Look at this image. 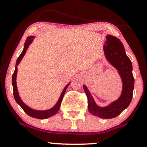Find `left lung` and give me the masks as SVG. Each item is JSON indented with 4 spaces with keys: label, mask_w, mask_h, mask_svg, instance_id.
<instances>
[{
    "label": "left lung",
    "mask_w": 147,
    "mask_h": 147,
    "mask_svg": "<svg viewBox=\"0 0 147 147\" xmlns=\"http://www.w3.org/2000/svg\"><path fill=\"white\" fill-rule=\"evenodd\" d=\"M107 41L104 45L105 56L110 63L119 72L123 82V89L120 97L106 107L97 106L86 86H84V90L88 98V109L93 115L111 119L117 117L129 106L132 100L134 78L132 72V63L127 55L122 43L119 38L111 35L106 36Z\"/></svg>",
    "instance_id": "left-lung-1"
}]
</instances>
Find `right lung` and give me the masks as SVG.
Wrapping results in <instances>:
<instances>
[{"label": "right lung", "mask_w": 147, "mask_h": 147, "mask_svg": "<svg viewBox=\"0 0 147 147\" xmlns=\"http://www.w3.org/2000/svg\"><path fill=\"white\" fill-rule=\"evenodd\" d=\"M33 38H34V36H28V38H27L26 41H25V43L24 49H23V52H21V54L20 55V56L18 57L17 61H16L15 70H14V73H13V75H12L13 93H14V97L15 100H16V102H17L20 106H21V107L23 109V110L28 115H30V117L36 118V119H46V118H48V117H51V116H52V115H54L57 113V111L59 110L61 104V102H62V99H63V97L64 96V94H65V90H66V88L69 86V84L65 87V88L63 89V92H61V95L59 99L58 102H57L56 105L54 106V107L51 109H49V110L43 111L33 110V109H30V108L28 107V106L25 105L24 103L22 102L21 98L19 97V95H18L17 86H16V75H17V65L19 64L21 60L23 59V56L25 55V52H26V50H27V49H28V46H29L30 43L32 42Z\"/></svg>", "instance_id": "add662e5"}]
</instances>
